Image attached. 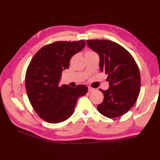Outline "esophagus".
Returning a JSON list of instances; mask_svg holds the SVG:
<instances>
[{
    "instance_id": "1",
    "label": "esophagus",
    "mask_w": 160,
    "mask_h": 160,
    "mask_svg": "<svg viewBox=\"0 0 160 160\" xmlns=\"http://www.w3.org/2000/svg\"><path fill=\"white\" fill-rule=\"evenodd\" d=\"M88 91H89V92H91V91H95V89H94V88H92V87H89V88H88Z\"/></svg>"
}]
</instances>
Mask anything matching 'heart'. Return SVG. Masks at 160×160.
Returning a JSON list of instances; mask_svg holds the SVG:
<instances>
[{"label":"heart","mask_w":160,"mask_h":160,"mask_svg":"<svg viewBox=\"0 0 160 160\" xmlns=\"http://www.w3.org/2000/svg\"><path fill=\"white\" fill-rule=\"evenodd\" d=\"M94 53L93 52H92V51H87V52H86L85 54H87V53Z\"/></svg>","instance_id":"b5f03b06"}]
</instances>
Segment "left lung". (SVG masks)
Masks as SVG:
<instances>
[{
    "label": "left lung",
    "mask_w": 160,
    "mask_h": 160,
    "mask_svg": "<svg viewBox=\"0 0 160 160\" xmlns=\"http://www.w3.org/2000/svg\"><path fill=\"white\" fill-rule=\"evenodd\" d=\"M87 45L100 57L101 72L108 75L107 90L100 91L104 100L97 108L105 117H120L131 109L140 91V74L138 64L127 49L107 40H87Z\"/></svg>",
    "instance_id": "left-lung-1"
}]
</instances>
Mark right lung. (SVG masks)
<instances>
[{
    "label": "right lung",
    "instance_id": "1",
    "mask_svg": "<svg viewBox=\"0 0 160 160\" xmlns=\"http://www.w3.org/2000/svg\"><path fill=\"white\" fill-rule=\"evenodd\" d=\"M86 42L58 41L42 47L27 69L25 87L32 107L42 120L60 123L71 117L78 99L87 93L88 87L79 84L73 88L59 86L62 71L69 69L75 54L82 50Z\"/></svg>",
    "mask_w": 160,
    "mask_h": 160
}]
</instances>
